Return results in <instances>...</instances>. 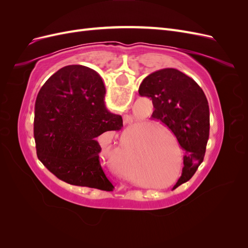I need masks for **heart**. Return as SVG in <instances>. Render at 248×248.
Masks as SVG:
<instances>
[{"instance_id": "heart-1", "label": "heart", "mask_w": 248, "mask_h": 248, "mask_svg": "<svg viewBox=\"0 0 248 248\" xmlns=\"http://www.w3.org/2000/svg\"><path fill=\"white\" fill-rule=\"evenodd\" d=\"M130 145L131 144H126V146H124L123 148H120L117 151L112 153L110 156V164L111 168L114 169V170L118 175L125 179L134 180L137 177V166L136 162H134L133 157L129 152L131 147ZM141 167H151V164H150V161L147 157L142 158Z\"/></svg>"}]
</instances>
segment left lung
<instances>
[{
  "instance_id": "8db88e82",
  "label": "left lung",
  "mask_w": 248,
  "mask_h": 248,
  "mask_svg": "<svg viewBox=\"0 0 248 248\" xmlns=\"http://www.w3.org/2000/svg\"><path fill=\"white\" fill-rule=\"evenodd\" d=\"M139 93L152 99V118L169 127L185 151L184 167L172 187L175 189L188 181L204 160L210 129L206 95L191 78L174 68L149 74Z\"/></svg>"
}]
</instances>
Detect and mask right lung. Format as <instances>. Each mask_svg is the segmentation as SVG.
Returning a JSON list of instances; mask_svg holds the SVG:
<instances>
[{
  "mask_svg": "<svg viewBox=\"0 0 248 248\" xmlns=\"http://www.w3.org/2000/svg\"><path fill=\"white\" fill-rule=\"evenodd\" d=\"M106 87L95 70L68 65L46 81L35 104L37 156L62 181L111 191L100 162L97 138L123 126L120 115L104 104Z\"/></svg>",
  "mask_w": 248,
  "mask_h": 248,
  "instance_id": "right-lung-1",
  "label": "right lung"
}]
</instances>
